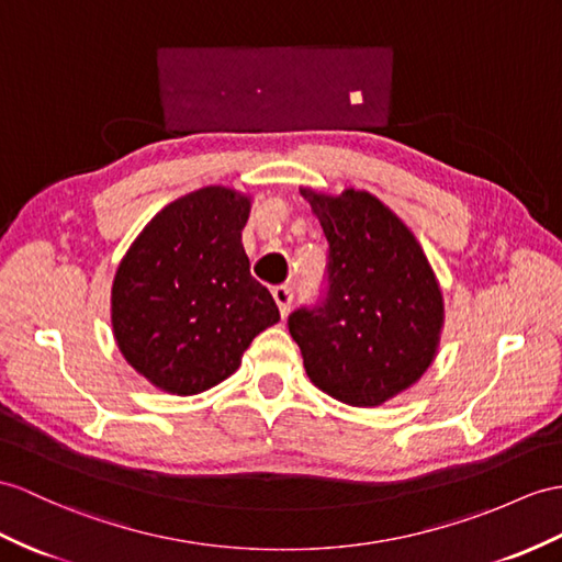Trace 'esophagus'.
<instances>
[{"label":"esophagus","instance_id":"34e87169","mask_svg":"<svg viewBox=\"0 0 562 562\" xmlns=\"http://www.w3.org/2000/svg\"><path fill=\"white\" fill-rule=\"evenodd\" d=\"M271 295H273V300H277L281 317H285V314H289V310H291V303H293V289H291V285H277V289L271 291Z\"/></svg>","mask_w":562,"mask_h":562}]
</instances>
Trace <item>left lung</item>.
<instances>
[{"instance_id": "left-lung-1", "label": "left lung", "mask_w": 562, "mask_h": 562, "mask_svg": "<svg viewBox=\"0 0 562 562\" xmlns=\"http://www.w3.org/2000/svg\"><path fill=\"white\" fill-rule=\"evenodd\" d=\"M328 240V291L289 331L310 381L352 407H376L422 379L439 352L443 293L415 234L367 190L300 188Z\"/></svg>"}]
</instances>
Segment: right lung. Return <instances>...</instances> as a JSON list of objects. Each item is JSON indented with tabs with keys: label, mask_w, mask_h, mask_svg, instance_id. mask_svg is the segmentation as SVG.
I'll list each match as a JSON object with an SVG mask.
<instances>
[{
	"label": "right lung",
	"mask_w": 562,
	"mask_h": 562,
	"mask_svg": "<svg viewBox=\"0 0 562 562\" xmlns=\"http://www.w3.org/2000/svg\"><path fill=\"white\" fill-rule=\"evenodd\" d=\"M252 198L207 186L157 212L119 262L112 331L126 362L173 395L207 391L236 372L279 307L250 277L243 248Z\"/></svg>",
	"instance_id": "right-lung-1"
}]
</instances>
